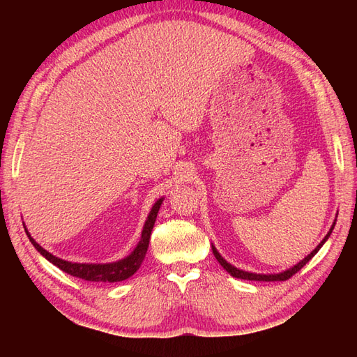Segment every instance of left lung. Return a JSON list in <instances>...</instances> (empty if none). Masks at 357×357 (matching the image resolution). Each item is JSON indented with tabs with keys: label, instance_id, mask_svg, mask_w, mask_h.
I'll return each mask as SVG.
<instances>
[{
	"label": "left lung",
	"instance_id": "1",
	"mask_svg": "<svg viewBox=\"0 0 357 357\" xmlns=\"http://www.w3.org/2000/svg\"><path fill=\"white\" fill-rule=\"evenodd\" d=\"M336 218H337V215H336ZM335 225H336V219H335V222H333V225H331V229H330V231L327 233V236H325L321 242H319V245H317L312 253L310 255H307L304 259L302 261H299L298 264L296 265H293V267H290V268H287V270H284V271H279V273H268V275H264V273H252V271H245V270H241V268H238V267H234V265H231L230 262H227L224 257L221 256V253L218 252L216 250V247L211 244V250H213V255H215V257L218 259V262L222 265V267L225 268V271H229L230 275L233 276V278H238V279H245V280H267V282H270V280H287V279H290L293 275H296V273H298L302 267H304V265L312 259V257L319 252L321 250V247L325 244V242H327V239L330 238V234H331V231H333V229H335Z\"/></svg>",
	"mask_w": 357,
	"mask_h": 357
}]
</instances>
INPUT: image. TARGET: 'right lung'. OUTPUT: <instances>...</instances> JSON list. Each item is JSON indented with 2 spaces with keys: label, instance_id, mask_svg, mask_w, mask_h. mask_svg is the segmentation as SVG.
<instances>
[{
  "label": "right lung",
  "instance_id": "right-lung-1",
  "mask_svg": "<svg viewBox=\"0 0 357 357\" xmlns=\"http://www.w3.org/2000/svg\"><path fill=\"white\" fill-rule=\"evenodd\" d=\"M162 201H164V196L162 198H159L153 204V206H151L150 213L142 227L141 239L138 244H136V247L133 248V252L130 255H127L126 257H123V259L115 261V262L81 264V262L64 261V259H61V257L53 256L52 253L47 252V250H44L40 244H38V242L32 236H30V233L26 229V225H24V230L27 233L30 242H32L38 252H40L49 262L56 265L58 268H61L63 271L69 273L70 276L84 279V280H92V282H119V280H126L130 276H133L135 273L139 270L144 257H146L149 242H150V234H151V230H153L158 211H159V207H161Z\"/></svg>",
  "mask_w": 357,
  "mask_h": 357
}]
</instances>
